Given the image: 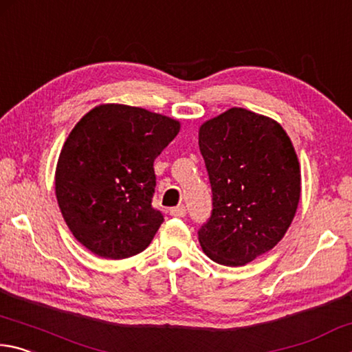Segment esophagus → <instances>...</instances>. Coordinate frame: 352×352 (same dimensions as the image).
Segmentation results:
<instances>
[{
	"instance_id": "1",
	"label": "esophagus",
	"mask_w": 352,
	"mask_h": 352,
	"mask_svg": "<svg viewBox=\"0 0 352 352\" xmlns=\"http://www.w3.org/2000/svg\"><path fill=\"white\" fill-rule=\"evenodd\" d=\"M186 213H187V210H186V207H184V206H177V207L170 208V214H171V217H175V218H184V217H186Z\"/></svg>"
}]
</instances>
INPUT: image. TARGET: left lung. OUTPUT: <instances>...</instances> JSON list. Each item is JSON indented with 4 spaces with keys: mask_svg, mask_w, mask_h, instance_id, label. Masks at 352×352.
Here are the masks:
<instances>
[{
    "mask_svg": "<svg viewBox=\"0 0 352 352\" xmlns=\"http://www.w3.org/2000/svg\"><path fill=\"white\" fill-rule=\"evenodd\" d=\"M213 210L198 238L204 254L236 267L278 244L297 212L300 162L278 122L230 108L199 126Z\"/></svg>",
    "mask_w": 352,
    "mask_h": 352,
    "instance_id": "left-lung-1",
    "label": "left lung"
}]
</instances>
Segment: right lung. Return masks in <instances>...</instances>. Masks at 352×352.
Here are the masks:
<instances>
[{
  "instance_id": "add662e5",
  "label": "right lung",
  "mask_w": 352,
  "mask_h": 352,
  "mask_svg": "<svg viewBox=\"0 0 352 352\" xmlns=\"http://www.w3.org/2000/svg\"><path fill=\"white\" fill-rule=\"evenodd\" d=\"M179 120L120 103L86 113L65 140L55 196L77 241L102 258L140 254L164 217L151 207L154 159L176 138Z\"/></svg>"
}]
</instances>
